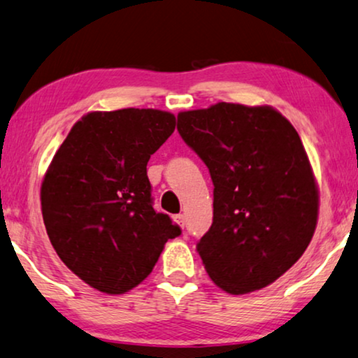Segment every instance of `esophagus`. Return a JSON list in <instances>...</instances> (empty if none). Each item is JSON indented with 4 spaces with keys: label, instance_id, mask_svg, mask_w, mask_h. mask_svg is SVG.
Returning <instances> with one entry per match:
<instances>
[{
    "label": "esophagus",
    "instance_id": "esophagus-1",
    "mask_svg": "<svg viewBox=\"0 0 358 358\" xmlns=\"http://www.w3.org/2000/svg\"><path fill=\"white\" fill-rule=\"evenodd\" d=\"M173 219L180 227H185V216H183V214H176V216H173Z\"/></svg>",
    "mask_w": 358,
    "mask_h": 358
}]
</instances>
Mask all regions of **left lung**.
I'll return each instance as SVG.
<instances>
[{"label":"left lung","mask_w":358,"mask_h":358,"mask_svg":"<svg viewBox=\"0 0 358 358\" xmlns=\"http://www.w3.org/2000/svg\"><path fill=\"white\" fill-rule=\"evenodd\" d=\"M182 139L214 185L213 224L196 250L231 294L268 287L313 239L319 194L298 132L270 106L217 103L178 114Z\"/></svg>","instance_id":"1"}]
</instances>
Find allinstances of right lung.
Wrapping results in <instances>:
<instances>
[{
  "instance_id": "right-lung-1",
  "label": "right lung",
  "mask_w": 358,
  "mask_h": 358,
  "mask_svg": "<svg viewBox=\"0 0 358 358\" xmlns=\"http://www.w3.org/2000/svg\"><path fill=\"white\" fill-rule=\"evenodd\" d=\"M159 109L83 116L55 152L41 188L47 234L76 276L122 294L149 276L165 242L182 229L152 203L150 155L175 131Z\"/></svg>"
}]
</instances>
